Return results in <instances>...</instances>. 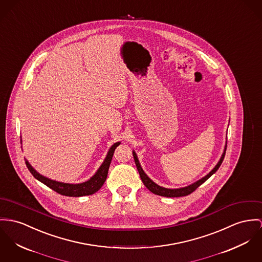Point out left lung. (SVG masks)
<instances>
[{"instance_id":"obj_1","label":"left lung","mask_w":262,"mask_h":262,"mask_svg":"<svg viewBox=\"0 0 262 262\" xmlns=\"http://www.w3.org/2000/svg\"><path fill=\"white\" fill-rule=\"evenodd\" d=\"M225 150H226V145H225V148H224V151L222 154V158L220 161L217 162V164L214 166V168L208 173L206 174L204 178H202V180L188 185V186H185V187H181V188H174V189H171V188H165V187H162L158 185L156 182L151 181L143 171V169L141 168V164H140V161L138 160V157H137V154L135 151H133V155H134V159H135V162H136V165H137V168L139 170V173H140V177H141V181L143 182V184L145 185V187L150 190L152 193L155 194H158V195H161V196H165V198H180V196H185V195H188L190 194L191 192H193L200 185H202V183L205 181H207L219 168L220 166L222 165V161L224 159V156H225Z\"/></svg>"}]
</instances>
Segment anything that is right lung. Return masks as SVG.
Returning a JSON list of instances; mask_svg holds the SVG:
<instances>
[{"instance_id": "right-lung-1", "label": "right lung", "mask_w": 262, "mask_h": 262, "mask_svg": "<svg viewBox=\"0 0 262 262\" xmlns=\"http://www.w3.org/2000/svg\"><path fill=\"white\" fill-rule=\"evenodd\" d=\"M120 143L121 142H116L112 145V147L110 148V150H108L104 161L102 162V164L100 166V168L98 169V171L96 172V174L94 177H92L89 181H85V182L78 183V184L63 183V182H60V181H52V180L41 176L39 172H37L27 160H25V161H26L27 167L29 168L30 172L34 176L35 179H37L38 181L42 182L43 184H46L47 186H49L50 188H52L53 190H55L56 192L60 193L61 195L79 198V196L93 194L101 188L102 184L104 183V181L106 180L108 167H110V164L112 162V159H113L115 149L117 148L118 145H120Z\"/></svg>"}]
</instances>
